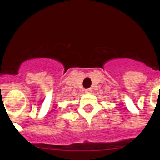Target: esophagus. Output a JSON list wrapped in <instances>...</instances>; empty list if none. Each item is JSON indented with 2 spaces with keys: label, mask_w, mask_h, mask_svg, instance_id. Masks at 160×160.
I'll return each mask as SVG.
<instances>
[{
  "label": "esophagus",
  "mask_w": 160,
  "mask_h": 160,
  "mask_svg": "<svg viewBox=\"0 0 160 160\" xmlns=\"http://www.w3.org/2000/svg\"><path fill=\"white\" fill-rule=\"evenodd\" d=\"M85 92L87 93V94H90V93L92 92V89L91 88H87L85 90Z\"/></svg>",
  "instance_id": "esophagus-1"
}]
</instances>
